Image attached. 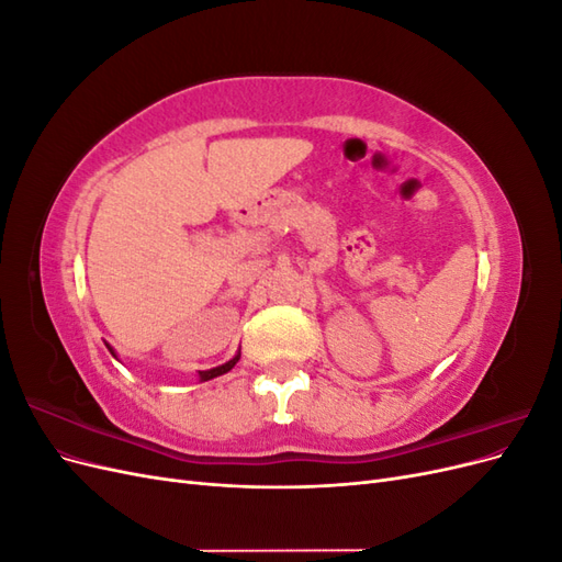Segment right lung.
Masks as SVG:
<instances>
[{
	"label": "right lung",
	"mask_w": 562,
	"mask_h": 562,
	"mask_svg": "<svg viewBox=\"0 0 562 562\" xmlns=\"http://www.w3.org/2000/svg\"><path fill=\"white\" fill-rule=\"evenodd\" d=\"M108 349L112 351V356H114V349L108 345ZM239 356L241 353H236L232 361H227L225 366H217V368H211V370H199V378H201V382H206V380H213V378H217V375H225V372H229L234 366H236V361H239Z\"/></svg>",
	"instance_id": "add662e5"
}]
</instances>
